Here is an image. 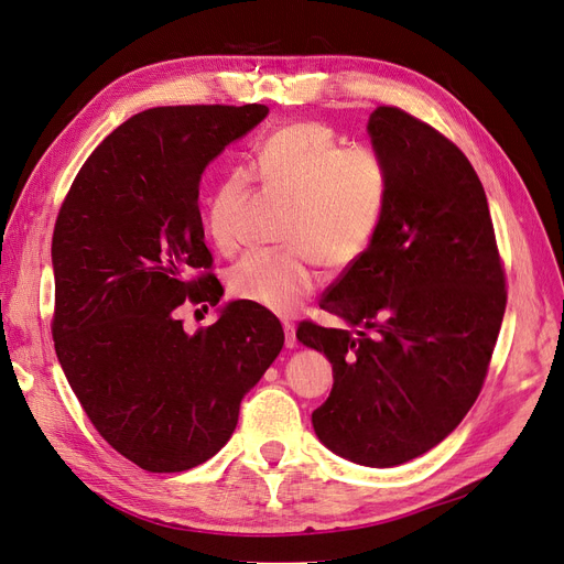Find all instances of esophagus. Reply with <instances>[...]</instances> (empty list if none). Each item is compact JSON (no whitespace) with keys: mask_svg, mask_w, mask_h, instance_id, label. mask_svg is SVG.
I'll list each match as a JSON object with an SVG mask.
<instances>
[{"mask_svg":"<svg viewBox=\"0 0 564 564\" xmlns=\"http://www.w3.org/2000/svg\"><path fill=\"white\" fill-rule=\"evenodd\" d=\"M282 328H284V345H286L289 349H294V347L299 345V340H296V326H294V322L284 319V322H282Z\"/></svg>","mask_w":564,"mask_h":564,"instance_id":"34e87169","label":"esophagus"}]
</instances>
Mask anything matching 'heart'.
<instances>
[{"label": "heart", "instance_id": "b5f03b06", "mask_svg": "<svg viewBox=\"0 0 564 564\" xmlns=\"http://www.w3.org/2000/svg\"><path fill=\"white\" fill-rule=\"evenodd\" d=\"M250 172L268 194L289 198L278 250L247 252L229 275L242 301L291 312L319 282V263L343 273L368 252L384 219L391 177L375 148H345L324 122H294L263 139ZM252 192L245 169L224 175L208 204L206 221L219 250L242 242V215Z\"/></svg>", "mask_w": 564, "mask_h": 564}]
</instances>
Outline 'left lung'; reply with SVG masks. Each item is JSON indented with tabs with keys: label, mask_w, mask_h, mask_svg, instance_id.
I'll list each match as a JSON object with an SVG mask.
<instances>
[{
	"label": "left lung",
	"mask_w": 564,
	"mask_h": 564,
	"mask_svg": "<svg viewBox=\"0 0 564 564\" xmlns=\"http://www.w3.org/2000/svg\"><path fill=\"white\" fill-rule=\"evenodd\" d=\"M368 131L389 166L387 213L319 301L351 330L307 319L296 335L333 366L314 433L351 463L393 467L431 452L475 404L507 280L484 185L460 148L398 106H377Z\"/></svg>",
	"instance_id": "obj_1"
}]
</instances>
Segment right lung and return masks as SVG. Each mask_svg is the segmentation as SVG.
Wrapping results in <instances>:
<instances>
[{
	"mask_svg": "<svg viewBox=\"0 0 564 564\" xmlns=\"http://www.w3.org/2000/svg\"><path fill=\"white\" fill-rule=\"evenodd\" d=\"M268 116L263 104L162 106L99 143L53 231V340L97 433L148 471H185L236 431L240 400L284 333L250 301L189 335L177 310L217 305L200 173Z\"/></svg>",
	"mask_w": 564,
	"mask_h": 564,
	"instance_id": "obj_1",
	"label": "right lung"
}]
</instances>
